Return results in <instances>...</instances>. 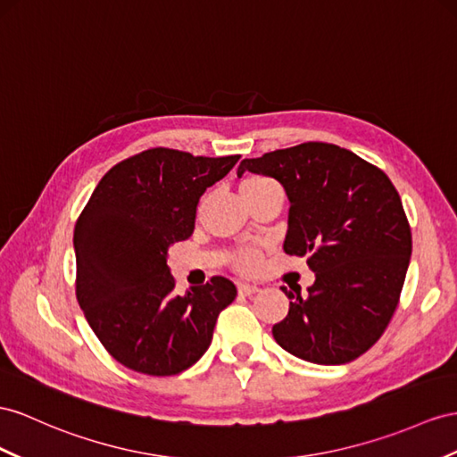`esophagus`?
Returning <instances> with one entry per match:
<instances>
[{
    "mask_svg": "<svg viewBox=\"0 0 457 457\" xmlns=\"http://www.w3.org/2000/svg\"><path fill=\"white\" fill-rule=\"evenodd\" d=\"M237 291H239V295L251 297V295H254V294H256V291H259V287H256V286H251V284H239V286H237Z\"/></svg>",
    "mask_w": 457,
    "mask_h": 457,
    "instance_id": "esophagus-1",
    "label": "esophagus"
}]
</instances>
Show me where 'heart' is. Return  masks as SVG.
Wrapping results in <instances>:
<instances>
[{"mask_svg":"<svg viewBox=\"0 0 457 457\" xmlns=\"http://www.w3.org/2000/svg\"><path fill=\"white\" fill-rule=\"evenodd\" d=\"M264 183H270V179H266V178H247V179L241 183V193L256 189V187H261ZM259 264H261L259 254L253 253V251H243V253L237 254V259H236V268H237L239 272H245V274L254 272L256 268H259Z\"/></svg>","mask_w":457,"mask_h":457,"instance_id":"obj_1","label":"heart"}]
</instances>
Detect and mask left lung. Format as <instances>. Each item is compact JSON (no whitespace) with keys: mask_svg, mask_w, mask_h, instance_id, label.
<instances>
[{"mask_svg":"<svg viewBox=\"0 0 457 457\" xmlns=\"http://www.w3.org/2000/svg\"><path fill=\"white\" fill-rule=\"evenodd\" d=\"M245 171L284 185L291 204L284 251L307 256L317 276L307 295L282 287L289 312L272 326L274 340L317 365L357 359L388 326L411 259L395 187L377 166L328 143L245 158L237 175Z\"/></svg>","mask_w":457,"mask_h":457,"instance_id":"obj_1","label":"left lung"}]
</instances>
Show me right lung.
I'll return each mask as SVG.
<instances>
[{
	"instance_id": "1",
	"label": "right lung",
	"mask_w": 457,
	"mask_h": 457,
	"mask_svg": "<svg viewBox=\"0 0 457 457\" xmlns=\"http://www.w3.org/2000/svg\"><path fill=\"white\" fill-rule=\"evenodd\" d=\"M239 156L206 158L150 148L104 175L75 226L77 301L108 353L123 367L171 377L204 355L218 314L236 299L214 276L173 294L168 249L191 237L196 204Z\"/></svg>"
}]
</instances>
